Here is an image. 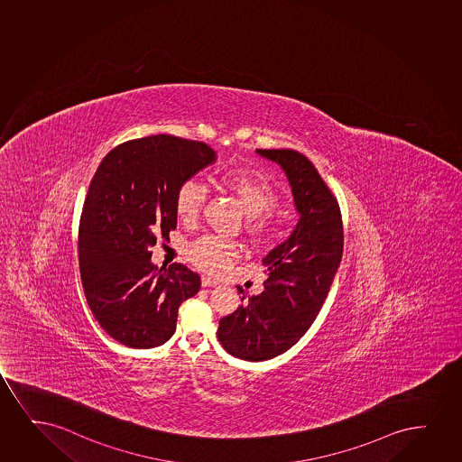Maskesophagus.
I'll return each mask as SVG.
<instances>
[{
    "label": "esophagus",
    "instance_id": "1",
    "mask_svg": "<svg viewBox=\"0 0 462 462\" xmlns=\"http://www.w3.org/2000/svg\"><path fill=\"white\" fill-rule=\"evenodd\" d=\"M201 286L217 287L220 286V282H218V281L212 280V278H209V276H203V278H201Z\"/></svg>",
    "mask_w": 462,
    "mask_h": 462
}]
</instances>
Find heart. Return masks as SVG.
Returning <instances> with one entry per match:
<instances>
[{
    "label": "heart",
    "instance_id": "1",
    "mask_svg": "<svg viewBox=\"0 0 462 462\" xmlns=\"http://www.w3.org/2000/svg\"><path fill=\"white\" fill-rule=\"evenodd\" d=\"M222 184L226 190L239 199L242 209L250 217L248 229L261 239L273 231V223L259 220L257 217L267 214L278 205V193L265 178L256 171L244 167H234L222 175ZM208 199V189L197 180H186L175 193V210L182 222L193 223L199 220ZM240 248L231 240L216 236H205L192 242L187 248L190 263L199 269L214 275H220L231 267L239 256Z\"/></svg>",
    "mask_w": 462,
    "mask_h": 462
}]
</instances>
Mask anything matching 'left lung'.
<instances>
[{"mask_svg": "<svg viewBox=\"0 0 462 462\" xmlns=\"http://www.w3.org/2000/svg\"><path fill=\"white\" fill-rule=\"evenodd\" d=\"M256 152L284 170L300 220L289 239L263 257V292L218 323L223 348L252 363L284 353L310 329L344 252L339 203L310 159L295 150Z\"/></svg>", "mask_w": 462, "mask_h": 462, "instance_id": "left-lung-1", "label": "left lung"}]
</instances>
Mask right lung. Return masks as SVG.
<instances>
[{
    "label": "right lung",
    "instance_id": "obj_1",
    "mask_svg": "<svg viewBox=\"0 0 462 462\" xmlns=\"http://www.w3.org/2000/svg\"><path fill=\"white\" fill-rule=\"evenodd\" d=\"M214 161L203 142L158 134L116 146L95 171L79 222V272L88 308L120 344H164L180 304L199 292V273L182 263L158 269L150 246L176 228L178 187Z\"/></svg>",
    "mask_w": 462,
    "mask_h": 462
}]
</instances>
